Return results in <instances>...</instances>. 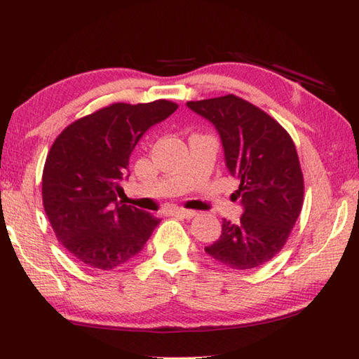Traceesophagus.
Segmentation results:
<instances>
[{
  "instance_id": "1",
  "label": "esophagus",
  "mask_w": 359,
  "mask_h": 359,
  "mask_svg": "<svg viewBox=\"0 0 359 359\" xmlns=\"http://www.w3.org/2000/svg\"><path fill=\"white\" fill-rule=\"evenodd\" d=\"M172 212H174L175 215H180V217H184V218H193V217L198 215L194 210H188V209H184V208H174Z\"/></svg>"
}]
</instances>
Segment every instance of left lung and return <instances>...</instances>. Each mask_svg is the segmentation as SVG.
<instances>
[{"label": "left lung", "mask_w": 359, "mask_h": 359, "mask_svg": "<svg viewBox=\"0 0 359 359\" xmlns=\"http://www.w3.org/2000/svg\"><path fill=\"white\" fill-rule=\"evenodd\" d=\"M187 106L215 125L229 174L241 182L236 194L244 205L241 222L223 220L222 236L205 252L238 271L267 263L287 244L304 203L293 139L269 114L236 95Z\"/></svg>", "instance_id": "left-lung-1"}]
</instances>
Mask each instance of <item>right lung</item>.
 I'll use <instances>...</instances> for the list:
<instances>
[{"instance_id":"1","label":"right lung","mask_w":359,"mask_h":359,"mask_svg":"<svg viewBox=\"0 0 359 359\" xmlns=\"http://www.w3.org/2000/svg\"><path fill=\"white\" fill-rule=\"evenodd\" d=\"M179 106L168 100L112 102L72 121L48 150L42 204L66 250L82 264L111 271L142 250L160 218L117 201L130 156L150 126Z\"/></svg>"}]
</instances>
